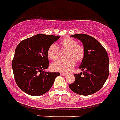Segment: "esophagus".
I'll return each instance as SVG.
<instances>
[{
  "mask_svg": "<svg viewBox=\"0 0 120 120\" xmlns=\"http://www.w3.org/2000/svg\"><path fill=\"white\" fill-rule=\"evenodd\" d=\"M61 75H62V76H66V75H67V74H66V73H64V72H61Z\"/></svg>",
  "mask_w": 120,
  "mask_h": 120,
  "instance_id": "obj_1",
  "label": "esophagus"
}]
</instances>
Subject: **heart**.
<instances>
[{"mask_svg": "<svg viewBox=\"0 0 120 120\" xmlns=\"http://www.w3.org/2000/svg\"><path fill=\"white\" fill-rule=\"evenodd\" d=\"M61 49H67L66 59H59L50 65L52 71L67 72L73 68L75 61H82L85 55V50L82 45L77 44L75 40L70 37H65L59 43ZM47 55L50 59L55 61L59 56V49L55 45H50L47 51Z\"/></svg>", "mask_w": 120, "mask_h": 120, "instance_id": "obj_1", "label": "heart"}]
</instances>
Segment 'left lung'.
<instances>
[{"mask_svg":"<svg viewBox=\"0 0 120 120\" xmlns=\"http://www.w3.org/2000/svg\"><path fill=\"white\" fill-rule=\"evenodd\" d=\"M71 37L77 38L83 45L85 55L79 67L83 72L74 74L75 82L69 85L77 94L87 96L99 90L109 75V58L107 52L96 39L85 34Z\"/></svg>","mask_w":120,"mask_h":120,"instance_id":"8db88e82","label":"left lung"}]
</instances>
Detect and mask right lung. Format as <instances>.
Listing matches in <instances>:
<instances>
[{
  "label": "right lung",
  "instance_id": "add662e5",
  "mask_svg": "<svg viewBox=\"0 0 120 120\" xmlns=\"http://www.w3.org/2000/svg\"><path fill=\"white\" fill-rule=\"evenodd\" d=\"M60 36L38 34L21 41L15 50L12 67L18 86L31 96L50 90L59 72H46L49 67L47 51Z\"/></svg>",
  "mask_w": 120,
  "mask_h": 120
}]
</instances>
